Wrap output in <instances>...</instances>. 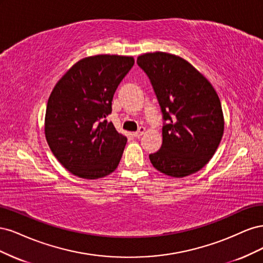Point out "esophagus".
<instances>
[{"mask_svg":"<svg viewBox=\"0 0 263 263\" xmlns=\"http://www.w3.org/2000/svg\"><path fill=\"white\" fill-rule=\"evenodd\" d=\"M145 127H142V126H140L139 127V129L137 130V132H135L134 133V136L135 137H136V138H138V137H141L142 136V135H144V133H145Z\"/></svg>","mask_w":263,"mask_h":263,"instance_id":"1","label":"esophagus"}]
</instances>
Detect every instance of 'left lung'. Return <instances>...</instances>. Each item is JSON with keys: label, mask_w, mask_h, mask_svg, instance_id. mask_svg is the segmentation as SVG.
Masks as SVG:
<instances>
[{"label": "left lung", "mask_w": 263, "mask_h": 263, "mask_svg": "<svg viewBox=\"0 0 263 263\" xmlns=\"http://www.w3.org/2000/svg\"><path fill=\"white\" fill-rule=\"evenodd\" d=\"M162 113V145L149 155L155 168L183 178L201 170L224 133L220 101L212 84L187 61L165 52L139 55Z\"/></svg>", "instance_id": "8db88e82"}]
</instances>
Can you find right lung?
<instances>
[{
	"label": "right lung",
	"instance_id": "obj_1",
	"mask_svg": "<svg viewBox=\"0 0 263 263\" xmlns=\"http://www.w3.org/2000/svg\"><path fill=\"white\" fill-rule=\"evenodd\" d=\"M133 57L99 54L78 61L50 94L45 134L53 156L74 176L99 179L121 161L127 138L106 117Z\"/></svg>",
	"mask_w": 263,
	"mask_h": 263
}]
</instances>
